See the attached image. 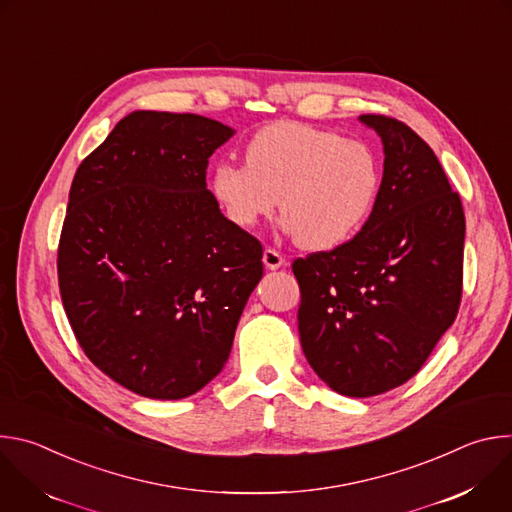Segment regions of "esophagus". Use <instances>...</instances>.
I'll list each match as a JSON object with an SVG mask.
<instances>
[{
  "label": "esophagus",
  "mask_w": 512,
  "mask_h": 512,
  "mask_svg": "<svg viewBox=\"0 0 512 512\" xmlns=\"http://www.w3.org/2000/svg\"><path fill=\"white\" fill-rule=\"evenodd\" d=\"M283 263H285V259H283V255H281L279 251H275V249H271V247H267V249L263 251V265H265L267 269H279Z\"/></svg>",
  "instance_id": "esophagus-1"
}]
</instances>
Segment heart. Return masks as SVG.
I'll return each mask as SVG.
<instances>
[{"instance_id":"1","label":"heart","mask_w":512,"mask_h":512,"mask_svg":"<svg viewBox=\"0 0 512 512\" xmlns=\"http://www.w3.org/2000/svg\"><path fill=\"white\" fill-rule=\"evenodd\" d=\"M381 168L367 143L302 123H273L253 135L245 166L218 164L212 192L229 221L253 229L279 200L287 233L310 251L350 241L375 206Z\"/></svg>"}]
</instances>
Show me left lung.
<instances>
[{
    "label": "left lung",
    "instance_id": "left-lung-1",
    "mask_svg": "<svg viewBox=\"0 0 512 512\" xmlns=\"http://www.w3.org/2000/svg\"><path fill=\"white\" fill-rule=\"evenodd\" d=\"M385 148L369 221L332 251L291 265L298 328L316 375L346 397H375L419 373L462 302L464 208L429 145L403 121L360 115Z\"/></svg>",
    "mask_w": 512,
    "mask_h": 512
}]
</instances>
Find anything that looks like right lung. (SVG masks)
Returning a JSON list of instances; mask_svg holds the SVG:
<instances>
[{
  "mask_svg": "<svg viewBox=\"0 0 512 512\" xmlns=\"http://www.w3.org/2000/svg\"><path fill=\"white\" fill-rule=\"evenodd\" d=\"M233 129L133 111L79 166L58 243L60 298L99 371L150 399H182L223 371L259 239L221 214L208 158Z\"/></svg>",
  "mask_w": 512,
  "mask_h": 512,
  "instance_id": "obj_1",
  "label": "right lung"
}]
</instances>
